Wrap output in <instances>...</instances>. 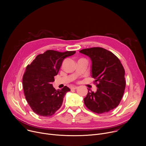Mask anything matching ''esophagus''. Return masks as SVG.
Listing matches in <instances>:
<instances>
[{
  "instance_id": "1",
  "label": "esophagus",
  "mask_w": 146,
  "mask_h": 146,
  "mask_svg": "<svg viewBox=\"0 0 146 146\" xmlns=\"http://www.w3.org/2000/svg\"><path fill=\"white\" fill-rule=\"evenodd\" d=\"M77 88H78V87H76V86L72 87L71 88V90H76Z\"/></svg>"
}]
</instances>
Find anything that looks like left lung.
Wrapping results in <instances>:
<instances>
[{
  "instance_id": "1",
  "label": "left lung",
  "mask_w": 146,
  "mask_h": 146,
  "mask_svg": "<svg viewBox=\"0 0 146 146\" xmlns=\"http://www.w3.org/2000/svg\"><path fill=\"white\" fill-rule=\"evenodd\" d=\"M80 53L92 61V77L98 87L84 99L86 107L92 112L102 114L115 109L119 104L125 88V70L119 59L111 52L101 47L86 48Z\"/></svg>"
}]
</instances>
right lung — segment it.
I'll list each match as a JSON object with an SVG mask.
<instances>
[{"mask_svg":"<svg viewBox=\"0 0 146 146\" xmlns=\"http://www.w3.org/2000/svg\"><path fill=\"white\" fill-rule=\"evenodd\" d=\"M76 53L47 50L38 55L27 66L23 78L26 100L34 113L50 117L59 109L65 94L70 91L66 86L56 90L52 86L63 60Z\"/></svg>","mask_w":146,"mask_h":146,"instance_id":"add662e5","label":"right lung"}]
</instances>
